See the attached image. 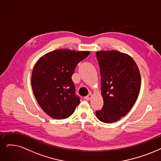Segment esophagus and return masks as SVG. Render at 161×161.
Returning <instances> with one entry per match:
<instances>
[{"instance_id": "obj_1", "label": "esophagus", "mask_w": 161, "mask_h": 161, "mask_svg": "<svg viewBox=\"0 0 161 161\" xmlns=\"http://www.w3.org/2000/svg\"><path fill=\"white\" fill-rule=\"evenodd\" d=\"M92 94H88L86 96H85V99L86 100H91V99L92 98Z\"/></svg>"}]
</instances>
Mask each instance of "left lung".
I'll return each instance as SVG.
<instances>
[{
  "instance_id": "obj_1",
  "label": "left lung",
  "mask_w": 161,
  "mask_h": 161,
  "mask_svg": "<svg viewBox=\"0 0 161 161\" xmlns=\"http://www.w3.org/2000/svg\"><path fill=\"white\" fill-rule=\"evenodd\" d=\"M96 54L104 100V106L96 111V115L104 123H114L125 116L134 105L140 91L141 75L129 55L116 50L99 51Z\"/></svg>"
}]
</instances>
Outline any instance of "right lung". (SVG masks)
Here are the masks:
<instances>
[{"label":"right lung","mask_w":161,"mask_h":161,"mask_svg":"<svg viewBox=\"0 0 161 161\" xmlns=\"http://www.w3.org/2000/svg\"><path fill=\"white\" fill-rule=\"evenodd\" d=\"M90 51L57 49L37 61L32 70L31 86L38 104L50 117L69 118L80 104L71 77L75 67Z\"/></svg>","instance_id":"add662e5"}]
</instances>
